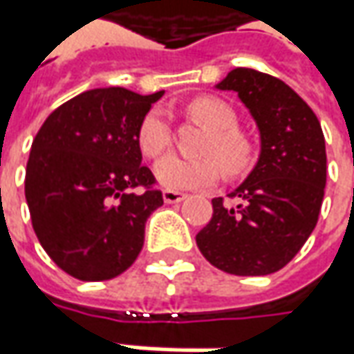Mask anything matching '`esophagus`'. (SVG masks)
Listing matches in <instances>:
<instances>
[{
	"mask_svg": "<svg viewBox=\"0 0 354 354\" xmlns=\"http://www.w3.org/2000/svg\"><path fill=\"white\" fill-rule=\"evenodd\" d=\"M162 198H165L166 203H180V201H184L188 198V194H184V192H174V189H165V192H162Z\"/></svg>",
	"mask_w": 354,
	"mask_h": 354,
	"instance_id": "1",
	"label": "esophagus"
}]
</instances>
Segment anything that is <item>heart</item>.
Masks as SVG:
<instances>
[{"label": "heart", "instance_id": "heart-1", "mask_svg": "<svg viewBox=\"0 0 354 354\" xmlns=\"http://www.w3.org/2000/svg\"><path fill=\"white\" fill-rule=\"evenodd\" d=\"M188 115L198 119L209 131L201 145V158L168 154L154 166L156 182L168 189L207 188L219 180L221 168L227 174L243 172L250 162V145L237 131V113L223 100L212 95L196 97L188 104ZM139 147L145 156L156 158L172 142V127L165 109L153 107L139 125Z\"/></svg>", "mask_w": 354, "mask_h": 354}]
</instances>
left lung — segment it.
<instances>
[{
	"label": "left lung",
	"mask_w": 354,
	"mask_h": 354,
	"mask_svg": "<svg viewBox=\"0 0 354 354\" xmlns=\"http://www.w3.org/2000/svg\"><path fill=\"white\" fill-rule=\"evenodd\" d=\"M217 90L235 92L261 135L254 168L229 196L214 198L212 221L196 235L201 254L235 276L272 274L286 266L315 229L322 209L327 154L311 107L282 80L235 68Z\"/></svg>",
	"instance_id": "1"
}]
</instances>
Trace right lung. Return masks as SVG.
Segmentation results:
<instances>
[{
    "label": "right lung",
    "mask_w": 354,
    "mask_h": 354,
    "mask_svg": "<svg viewBox=\"0 0 354 354\" xmlns=\"http://www.w3.org/2000/svg\"><path fill=\"white\" fill-rule=\"evenodd\" d=\"M162 93L88 90L56 107L32 140L25 172L32 229L46 254L78 280L125 272L142 249L147 219L162 205L137 139Z\"/></svg>",
    "instance_id": "1"
}]
</instances>
